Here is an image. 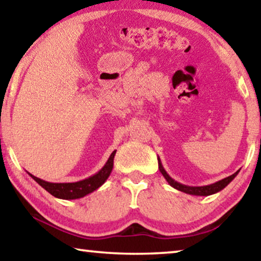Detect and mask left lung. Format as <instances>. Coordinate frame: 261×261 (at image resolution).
Returning <instances> with one entry per match:
<instances>
[{
  "mask_svg": "<svg viewBox=\"0 0 261 261\" xmlns=\"http://www.w3.org/2000/svg\"><path fill=\"white\" fill-rule=\"evenodd\" d=\"M159 169L160 172L163 173V175L165 176V179L167 180V182L172 186V187H174L175 189L180 190V192H184V193H187L190 194V195H198V196H208V195H212V194H215L217 192H220L223 188H225L227 185H229L231 181L234 179V176L238 174L237 171L236 173H233L232 175L225 177V179H223L221 181H218V182H215L213 185H209V186H203V187H189V186H185V185H181L179 182H176L172 179L171 176H169L166 171H165L164 167L161 166L160 161H159Z\"/></svg>",
  "mask_w": 261,
  "mask_h": 261,
  "instance_id": "obj_1",
  "label": "left lung"
}]
</instances>
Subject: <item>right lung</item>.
Returning a JSON list of instances; mask_svg holds the SVG:
<instances>
[{"mask_svg": "<svg viewBox=\"0 0 261 261\" xmlns=\"http://www.w3.org/2000/svg\"><path fill=\"white\" fill-rule=\"evenodd\" d=\"M116 151L111 153L110 158L107 161V164L103 166L100 172L96 174L85 179L79 182H72V184H52L44 181L41 179H38L37 176H34L32 174L31 177L36 182H38L41 187L45 190L58 198H64V200H74V198H80L86 196L87 194L96 190L101 185L105 184V181L108 179L111 169L114 166V158H115Z\"/></svg>", "mask_w": 261, "mask_h": 261, "instance_id": "obj_1", "label": "right lung"}]
</instances>
